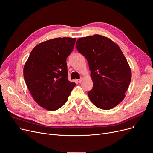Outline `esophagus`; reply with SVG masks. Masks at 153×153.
I'll return each mask as SVG.
<instances>
[{
    "label": "esophagus",
    "instance_id": "esophagus-1",
    "mask_svg": "<svg viewBox=\"0 0 153 153\" xmlns=\"http://www.w3.org/2000/svg\"><path fill=\"white\" fill-rule=\"evenodd\" d=\"M82 80H83V78L82 77H81L79 79H78L77 81L79 83H81L82 82Z\"/></svg>",
    "mask_w": 153,
    "mask_h": 153
}]
</instances>
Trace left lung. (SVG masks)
Masks as SVG:
<instances>
[{
  "label": "left lung",
  "mask_w": 153,
  "mask_h": 153,
  "mask_svg": "<svg viewBox=\"0 0 153 153\" xmlns=\"http://www.w3.org/2000/svg\"><path fill=\"white\" fill-rule=\"evenodd\" d=\"M76 49L89 64L93 88L88 94L99 109L109 110L125 97L131 71L121 49L111 39L100 35L77 39Z\"/></svg>",
  "instance_id": "left-lung-1"
}]
</instances>
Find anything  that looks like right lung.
Masks as SVG:
<instances>
[{"label": "right lung", "mask_w": 153, "mask_h": 153, "mask_svg": "<svg viewBox=\"0 0 153 153\" xmlns=\"http://www.w3.org/2000/svg\"><path fill=\"white\" fill-rule=\"evenodd\" d=\"M76 38L59 37L38 44L24 68L26 85L35 101L49 111L67 102L76 83L68 79L66 59L74 48Z\"/></svg>", "instance_id": "add662e5"}]
</instances>
